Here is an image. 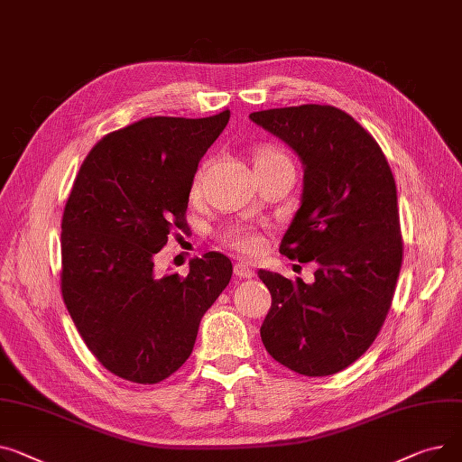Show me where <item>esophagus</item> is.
<instances>
[{
	"label": "esophagus",
	"mask_w": 462,
	"mask_h": 462,
	"mask_svg": "<svg viewBox=\"0 0 462 462\" xmlns=\"http://www.w3.org/2000/svg\"><path fill=\"white\" fill-rule=\"evenodd\" d=\"M235 274H236L238 278H254V276H255V273H254V270H252L246 263H236V264H235Z\"/></svg>",
	"instance_id": "34e87169"
}]
</instances>
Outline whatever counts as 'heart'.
I'll use <instances>...</instances> for the list:
<instances>
[{"instance_id":"1","label":"heart","mask_w":462,"mask_h":462,"mask_svg":"<svg viewBox=\"0 0 462 462\" xmlns=\"http://www.w3.org/2000/svg\"><path fill=\"white\" fill-rule=\"evenodd\" d=\"M254 164L255 170L259 168H270V166H280V164H289V158L276 147L273 145H261L255 149V156H254ZM201 192V170L194 175L192 184H189V196L198 198ZM224 242L227 244L229 248L244 254V255H255L263 250V236L244 226H236L231 227L229 231H226L224 235Z\"/></svg>"}]
</instances>
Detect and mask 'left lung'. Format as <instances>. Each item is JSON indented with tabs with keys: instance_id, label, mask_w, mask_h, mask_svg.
<instances>
[{
	"instance_id": "8db88e82",
	"label": "left lung",
	"mask_w": 462,
	"mask_h": 462,
	"mask_svg": "<svg viewBox=\"0 0 462 462\" xmlns=\"http://www.w3.org/2000/svg\"><path fill=\"white\" fill-rule=\"evenodd\" d=\"M250 119L302 160V205L280 252L317 263L313 283L259 270L273 294L261 339L298 374H334L371 346L393 300L402 263L395 179L381 145L339 107H274Z\"/></svg>"
}]
</instances>
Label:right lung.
Returning a JSON list of instances; mask_svg holds the SVG:
<instances>
[{
  "label": "right lung",
  "instance_id": "obj_1",
  "mask_svg": "<svg viewBox=\"0 0 462 462\" xmlns=\"http://www.w3.org/2000/svg\"><path fill=\"white\" fill-rule=\"evenodd\" d=\"M145 117L104 135L81 164L61 222V294L95 358L156 384L192 355L205 311L227 287L229 257L208 252L188 276L154 274V255L186 229L189 184L229 121Z\"/></svg>",
  "mask_w": 462,
  "mask_h": 462
}]
</instances>
